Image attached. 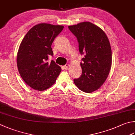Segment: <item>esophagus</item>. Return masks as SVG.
<instances>
[{"instance_id": "34e87169", "label": "esophagus", "mask_w": 135, "mask_h": 135, "mask_svg": "<svg viewBox=\"0 0 135 135\" xmlns=\"http://www.w3.org/2000/svg\"><path fill=\"white\" fill-rule=\"evenodd\" d=\"M69 67V65L68 64H66V65H65V66H63V68L65 69H68V68Z\"/></svg>"}]
</instances>
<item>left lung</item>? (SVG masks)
<instances>
[{
  "label": "left lung",
  "instance_id": "8db88e82",
  "mask_svg": "<svg viewBox=\"0 0 135 135\" xmlns=\"http://www.w3.org/2000/svg\"><path fill=\"white\" fill-rule=\"evenodd\" d=\"M77 38L79 50L85 55L80 66L82 74L74 83L80 90L91 93L98 90L107 79L112 66V50L103 30L89 22L68 27Z\"/></svg>",
  "mask_w": 135,
  "mask_h": 135
}]
</instances>
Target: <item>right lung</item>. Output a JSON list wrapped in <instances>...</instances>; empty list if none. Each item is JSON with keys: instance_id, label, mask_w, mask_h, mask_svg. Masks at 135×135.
I'll return each mask as SVG.
<instances>
[{"instance_id": "right-lung-1", "label": "right lung", "mask_w": 135, "mask_h": 135, "mask_svg": "<svg viewBox=\"0 0 135 135\" xmlns=\"http://www.w3.org/2000/svg\"><path fill=\"white\" fill-rule=\"evenodd\" d=\"M63 26L40 23L31 28L19 46L17 66L20 75L27 85L35 90H46L54 84L61 68L53 60L51 46L63 29Z\"/></svg>"}]
</instances>
